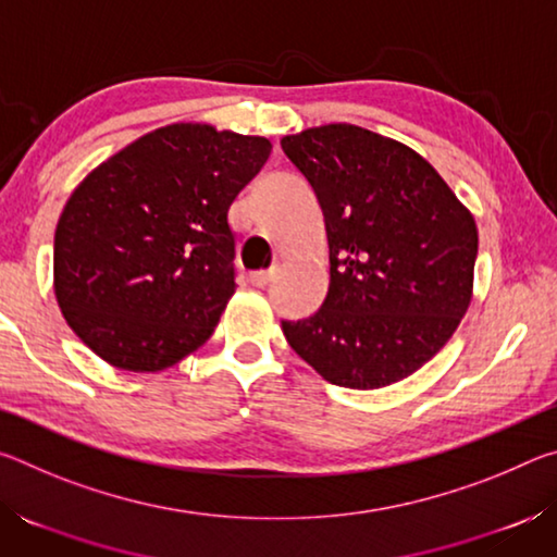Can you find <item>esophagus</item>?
<instances>
[{
  "mask_svg": "<svg viewBox=\"0 0 557 557\" xmlns=\"http://www.w3.org/2000/svg\"><path fill=\"white\" fill-rule=\"evenodd\" d=\"M270 275H272V270H256V272H250V282L256 287H265L270 282Z\"/></svg>",
  "mask_w": 557,
  "mask_h": 557,
  "instance_id": "1",
  "label": "esophagus"
}]
</instances>
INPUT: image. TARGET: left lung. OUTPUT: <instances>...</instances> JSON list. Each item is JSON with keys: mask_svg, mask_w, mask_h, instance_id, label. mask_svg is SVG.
<instances>
[{"mask_svg": "<svg viewBox=\"0 0 557 557\" xmlns=\"http://www.w3.org/2000/svg\"><path fill=\"white\" fill-rule=\"evenodd\" d=\"M282 149L324 211L332 275L319 312L282 322L289 346L342 388L408 379L467 312L474 219L430 162L371 129L312 127Z\"/></svg>", "mask_w": 557, "mask_h": 557, "instance_id": "obj_1", "label": "left lung"}]
</instances>
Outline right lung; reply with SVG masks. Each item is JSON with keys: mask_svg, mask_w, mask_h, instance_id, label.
<instances>
[{"mask_svg": "<svg viewBox=\"0 0 557 557\" xmlns=\"http://www.w3.org/2000/svg\"><path fill=\"white\" fill-rule=\"evenodd\" d=\"M270 149L265 137L176 122L83 178L55 225L53 289L90 351L154 373L213 334L235 292L228 209Z\"/></svg>", "mask_w": 557, "mask_h": 557, "instance_id": "right-lung-1", "label": "right lung"}]
</instances>
